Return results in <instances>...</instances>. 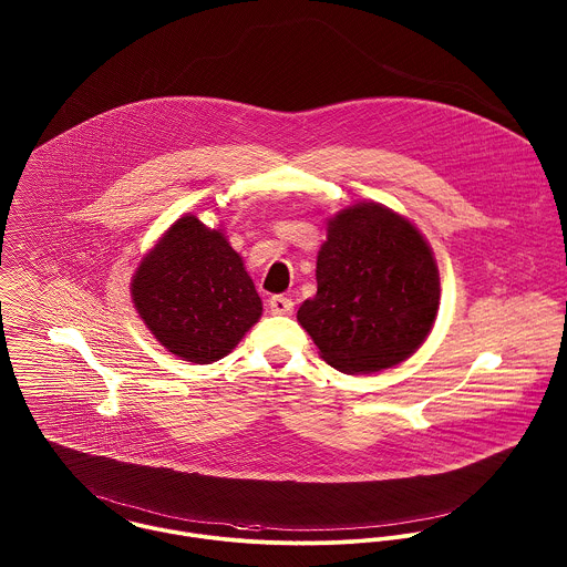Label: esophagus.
<instances>
[{"instance_id": "esophagus-1", "label": "esophagus", "mask_w": 567, "mask_h": 567, "mask_svg": "<svg viewBox=\"0 0 567 567\" xmlns=\"http://www.w3.org/2000/svg\"><path fill=\"white\" fill-rule=\"evenodd\" d=\"M268 310H270V315H277V317H290L295 312V301L290 297L275 295L268 301Z\"/></svg>"}]
</instances>
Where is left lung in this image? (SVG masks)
I'll list each match as a JSON object with an SVG mask.
<instances>
[{"label": "left lung", "mask_w": 567, "mask_h": 567, "mask_svg": "<svg viewBox=\"0 0 567 567\" xmlns=\"http://www.w3.org/2000/svg\"><path fill=\"white\" fill-rule=\"evenodd\" d=\"M317 295L297 312L329 367L367 375L410 358L441 301L432 248L404 216L360 203L327 223Z\"/></svg>", "instance_id": "left-lung-1"}]
</instances>
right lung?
<instances>
[{"label": "right lung", "mask_w": 567, "mask_h": 567, "mask_svg": "<svg viewBox=\"0 0 567 567\" xmlns=\"http://www.w3.org/2000/svg\"><path fill=\"white\" fill-rule=\"evenodd\" d=\"M131 295L163 347L194 364L231 353L261 317V299L243 257L220 229L205 227L192 214L146 252Z\"/></svg>", "instance_id": "obj_1"}]
</instances>
